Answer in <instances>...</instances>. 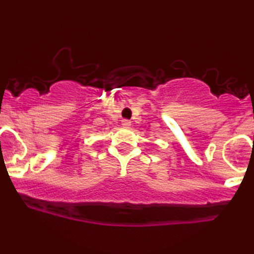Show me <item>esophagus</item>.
<instances>
[{
  "mask_svg": "<svg viewBox=\"0 0 254 254\" xmlns=\"http://www.w3.org/2000/svg\"><path fill=\"white\" fill-rule=\"evenodd\" d=\"M122 125H123L124 127H129L130 125H131V122H129V121H123V122H122Z\"/></svg>",
  "mask_w": 254,
  "mask_h": 254,
  "instance_id": "esophagus-1",
  "label": "esophagus"
}]
</instances>
